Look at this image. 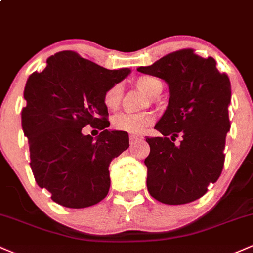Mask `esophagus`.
<instances>
[{"label":"esophagus","mask_w":253,"mask_h":253,"mask_svg":"<svg viewBox=\"0 0 253 253\" xmlns=\"http://www.w3.org/2000/svg\"><path fill=\"white\" fill-rule=\"evenodd\" d=\"M141 140L140 136L138 135H129V141H130V145H133L134 143H136V141Z\"/></svg>","instance_id":"esophagus-1"}]
</instances>
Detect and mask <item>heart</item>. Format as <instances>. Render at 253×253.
Returning a JSON list of instances; mask_svg holds the SVG:
<instances>
[{"label": "heart", "instance_id": "b5f03b06", "mask_svg": "<svg viewBox=\"0 0 253 253\" xmlns=\"http://www.w3.org/2000/svg\"><path fill=\"white\" fill-rule=\"evenodd\" d=\"M136 86L145 92L149 97H156L163 90V84L158 78L152 76H140L135 81ZM124 89L121 84H114L107 90L103 96V102L108 109H117L123 100ZM153 123V117L150 113H140V114H129L123 113L119 114L113 120V127L121 132L130 133V134H141Z\"/></svg>", "mask_w": 253, "mask_h": 253}]
</instances>
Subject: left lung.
Segmentation results:
<instances>
[{
    "instance_id": "1",
    "label": "left lung",
    "mask_w": 253,
    "mask_h": 253,
    "mask_svg": "<svg viewBox=\"0 0 253 253\" xmlns=\"http://www.w3.org/2000/svg\"><path fill=\"white\" fill-rule=\"evenodd\" d=\"M138 71L164 80L170 92L155 126L163 136L146 139L149 193L165 205L195 201L221 175L231 128L229 78L220 74L214 58L197 56L191 48L168 54ZM178 135L181 143L175 144Z\"/></svg>"
}]
</instances>
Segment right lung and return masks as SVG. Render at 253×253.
I'll return each instance as SVG.
<instances>
[{"label": "right lung", "mask_w": 253, "mask_h": 253, "mask_svg": "<svg viewBox=\"0 0 253 253\" xmlns=\"http://www.w3.org/2000/svg\"><path fill=\"white\" fill-rule=\"evenodd\" d=\"M42 72L27 80L21 124L28 138L31 168L40 188L68 208L96 205L108 194L109 164L128 149V134L109 130L103 96L129 75V69L108 70L78 56L58 52ZM86 124L103 130L84 136Z\"/></svg>", "instance_id": "right-lung-1"}]
</instances>
